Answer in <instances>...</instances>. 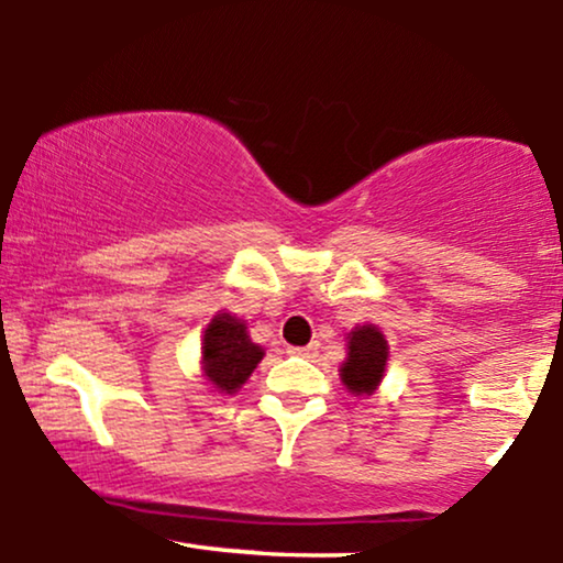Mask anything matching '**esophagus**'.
I'll list each match as a JSON object with an SVG mask.
<instances>
[{"mask_svg":"<svg viewBox=\"0 0 563 563\" xmlns=\"http://www.w3.org/2000/svg\"><path fill=\"white\" fill-rule=\"evenodd\" d=\"M289 354H295V356H305V360H310V356H316V354H318V346H316V344H310V346H291V349H289Z\"/></svg>","mask_w":563,"mask_h":563,"instance_id":"obj_1","label":"esophagus"}]
</instances>
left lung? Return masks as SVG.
Instances as JSON below:
<instances>
[{
    "label": "left lung",
    "mask_w": 563,
    "mask_h": 563,
    "mask_svg": "<svg viewBox=\"0 0 563 563\" xmlns=\"http://www.w3.org/2000/svg\"><path fill=\"white\" fill-rule=\"evenodd\" d=\"M390 346L377 325L364 323L346 333V360L341 362L339 375L352 396H372L379 388L388 367Z\"/></svg>",
    "instance_id": "8db88e82"
}]
</instances>
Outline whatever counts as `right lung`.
Listing matches in <instances>:
<instances>
[{
  "instance_id": "right-lung-1",
  "label": "right lung",
  "mask_w": 563,
  "mask_h": 563,
  "mask_svg": "<svg viewBox=\"0 0 563 563\" xmlns=\"http://www.w3.org/2000/svg\"><path fill=\"white\" fill-rule=\"evenodd\" d=\"M264 349L253 344L243 318L219 310L201 339V375L222 396H235L264 360Z\"/></svg>"
}]
</instances>
